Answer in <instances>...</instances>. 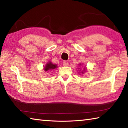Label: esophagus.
Listing matches in <instances>:
<instances>
[{
  "mask_svg": "<svg viewBox=\"0 0 128 128\" xmlns=\"http://www.w3.org/2000/svg\"><path fill=\"white\" fill-rule=\"evenodd\" d=\"M62 65H63L64 66H69V62H68L64 61L63 62H62Z\"/></svg>",
  "mask_w": 128,
  "mask_h": 128,
  "instance_id": "esophagus-1",
  "label": "esophagus"
}]
</instances>
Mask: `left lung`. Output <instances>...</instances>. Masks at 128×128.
I'll use <instances>...</instances> for the list:
<instances>
[{"label": "left lung", "instance_id": "8db88e82", "mask_svg": "<svg viewBox=\"0 0 128 128\" xmlns=\"http://www.w3.org/2000/svg\"><path fill=\"white\" fill-rule=\"evenodd\" d=\"M79 66H81V64H79ZM78 69H79V72H78L79 74H84V72H86V70L85 68H84L83 69H82V68H79Z\"/></svg>", "mask_w": 128, "mask_h": 128}]
</instances>
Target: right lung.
I'll return each instance as SVG.
<instances>
[{"label": "right lung", "mask_w": 128, "mask_h": 128, "mask_svg": "<svg viewBox=\"0 0 128 128\" xmlns=\"http://www.w3.org/2000/svg\"><path fill=\"white\" fill-rule=\"evenodd\" d=\"M57 68V66L56 64L52 63L51 62H49L48 63H47L46 66L44 67V71H48V70H52V69H55Z\"/></svg>", "instance_id": "obj_1"}]
</instances>
